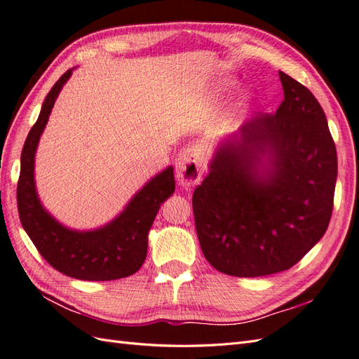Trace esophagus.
Instances as JSON below:
<instances>
[{
	"label": "esophagus",
	"instance_id": "esophagus-1",
	"mask_svg": "<svg viewBox=\"0 0 359 359\" xmlns=\"http://www.w3.org/2000/svg\"><path fill=\"white\" fill-rule=\"evenodd\" d=\"M206 169V156L198 147L182 149L175 161V177L180 186L191 187L202 180Z\"/></svg>",
	"mask_w": 359,
	"mask_h": 359
}]
</instances>
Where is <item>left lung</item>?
<instances>
[{
  "instance_id": "left-lung-1",
  "label": "left lung",
  "mask_w": 359,
  "mask_h": 359,
  "mask_svg": "<svg viewBox=\"0 0 359 359\" xmlns=\"http://www.w3.org/2000/svg\"><path fill=\"white\" fill-rule=\"evenodd\" d=\"M285 100L255 112L215 151L193 193L206 260L223 274L262 277L292 268L327 232L337 151L316 97L278 72Z\"/></svg>"
}]
</instances>
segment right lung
<instances>
[{
    "label": "right lung",
    "mask_w": 359,
    "mask_h": 359,
    "mask_svg": "<svg viewBox=\"0 0 359 359\" xmlns=\"http://www.w3.org/2000/svg\"><path fill=\"white\" fill-rule=\"evenodd\" d=\"M67 70L48 93L36 124L32 126L20 156L18 211L25 232L39 253L60 273L72 278L106 281L135 274L142 266L148 250V232L160 205L175 191L173 168L169 166L140 189L116 219L95 231H72L43 208L36 191L34 157L50 111Z\"/></svg>",
    "instance_id": "1"
}]
</instances>
